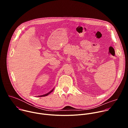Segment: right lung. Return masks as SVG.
<instances>
[{"instance_id": "obj_1", "label": "right lung", "mask_w": 128, "mask_h": 128, "mask_svg": "<svg viewBox=\"0 0 128 128\" xmlns=\"http://www.w3.org/2000/svg\"><path fill=\"white\" fill-rule=\"evenodd\" d=\"M54 90V88H53L52 90L50 92H48V93L47 94H44V95H41V96H38V97H44V96H48L49 94H50L51 92H52V91Z\"/></svg>"}]
</instances>
